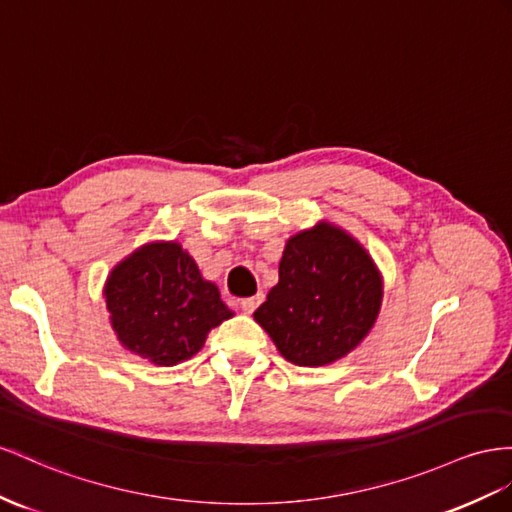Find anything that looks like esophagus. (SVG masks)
I'll return each instance as SVG.
<instances>
[{
    "instance_id": "1",
    "label": "esophagus",
    "mask_w": 512,
    "mask_h": 512,
    "mask_svg": "<svg viewBox=\"0 0 512 512\" xmlns=\"http://www.w3.org/2000/svg\"><path fill=\"white\" fill-rule=\"evenodd\" d=\"M261 300H264V294H257V296H251V298H244V300H240V307H242V311H244V313H248V316H251V313L261 305Z\"/></svg>"
}]
</instances>
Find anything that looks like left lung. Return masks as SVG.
<instances>
[{"label": "left lung", "instance_id": "left-lung-1", "mask_svg": "<svg viewBox=\"0 0 512 512\" xmlns=\"http://www.w3.org/2000/svg\"><path fill=\"white\" fill-rule=\"evenodd\" d=\"M383 274L365 246L329 220L285 242L279 283L253 318L281 355L320 368L355 350L383 307Z\"/></svg>", "mask_w": 512, "mask_h": 512}]
</instances>
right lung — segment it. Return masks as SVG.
<instances>
[{"label":"right lung","instance_id":"1","mask_svg":"<svg viewBox=\"0 0 512 512\" xmlns=\"http://www.w3.org/2000/svg\"><path fill=\"white\" fill-rule=\"evenodd\" d=\"M103 298L119 344L164 368L194 357L207 333L233 318L218 285L175 240L147 242L123 257L108 274Z\"/></svg>","mask_w":512,"mask_h":512}]
</instances>
